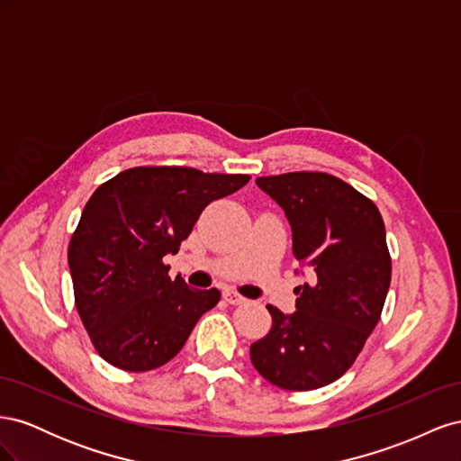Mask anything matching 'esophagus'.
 <instances>
[{
  "label": "esophagus",
  "mask_w": 461,
  "mask_h": 461,
  "mask_svg": "<svg viewBox=\"0 0 461 461\" xmlns=\"http://www.w3.org/2000/svg\"><path fill=\"white\" fill-rule=\"evenodd\" d=\"M222 298H225L232 305H239V303L246 302V298L242 294H239V292H236V290H225V292H222Z\"/></svg>",
  "instance_id": "34e87169"
}]
</instances>
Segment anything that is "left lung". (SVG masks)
Masks as SVG:
<instances>
[{
	"mask_svg": "<svg viewBox=\"0 0 461 461\" xmlns=\"http://www.w3.org/2000/svg\"><path fill=\"white\" fill-rule=\"evenodd\" d=\"M256 183L285 209L292 254L312 267V278L294 290V313L267 305L271 330L249 346V357L278 388H321L352 367L381 319L393 271L384 222L369 198L327 173Z\"/></svg>",
	"mask_w": 461,
	"mask_h": 461,
	"instance_id": "obj_1",
	"label": "left lung"
}]
</instances>
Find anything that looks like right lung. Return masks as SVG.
<instances>
[{"mask_svg":"<svg viewBox=\"0 0 461 461\" xmlns=\"http://www.w3.org/2000/svg\"><path fill=\"white\" fill-rule=\"evenodd\" d=\"M248 180L192 167H134L97 186L68 244V269L82 325L107 364L132 373L165 366L215 308L217 288L171 281L163 258L178 252L209 203Z\"/></svg>","mask_w":461,"mask_h":461,"instance_id":"1","label":"right lung"}]
</instances>
